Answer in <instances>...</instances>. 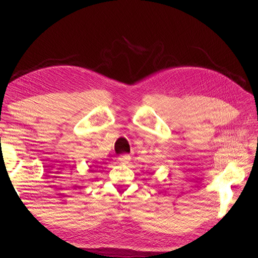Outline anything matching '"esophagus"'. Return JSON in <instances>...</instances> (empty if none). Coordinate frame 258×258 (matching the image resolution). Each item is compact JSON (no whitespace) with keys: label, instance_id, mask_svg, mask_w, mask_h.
<instances>
[{"label":"esophagus","instance_id":"1","mask_svg":"<svg viewBox=\"0 0 258 258\" xmlns=\"http://www.w3.org/2000/svg\"><path fill=\"white\" fill-rule=\"evenodd\" d=\"M118 159H119V161H120L121 163H128V162L131 160V156L128 155V154H123V155L119 156Z\"/></svg>","mask_w":258,"mask_h":258}]
</instances>
